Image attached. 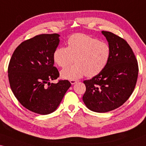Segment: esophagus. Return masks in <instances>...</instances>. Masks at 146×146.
Wrapping results in <instances>:
<instances>
[{
  "instance_id": "1",
  "label": "esophagus",
  "mask_w": 146,
  "mask_h": 146,
  "mask_svg": "<svg viewBox=\"0 0 146 146\" xmlns=\"http://www.w3.org/2000/svg\"><path fill=\"white\" fill-rule=\"evenodd\" d=\"M70 82H71V84H75V83H77V80H70Z\"/></svg>"
}]
</instances>
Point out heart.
Masks as SVG:
<instances>
[{
    "mask_svg": "<svg viewBox=\"0 0 146 146\" xmlns=\"http://www.w3.org/2000/svg\"><path fill=\"white\" fill-rule=\"evenodd\" d=\"M67 45V47L56 48L53 54L54 62L61 68L68 66L74 58L75 64L61 71V77L66 79H78L85 75L88 77H95L109 61L110 45L86 34H73L68 38Z\"/></svg>",
    "mask_w": 146,
    "mask_h": 146,
    "instance_id": "b5f03b06",
    "label": "heart"
}]
</instances>
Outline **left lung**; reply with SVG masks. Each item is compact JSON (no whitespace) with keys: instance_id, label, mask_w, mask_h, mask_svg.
Instances as JSON below:
<instances>
[{"instance_id":"left-lung-1","label":"left lung","mask_w":146,"mask_h":146,"mask_svg":"<svg viewBox=\"0 0 146 146\" xmlns=\"http://www.w3.org/2000/svg\"><path fill=\"white\" fill-rule=\"evenodd\" d=\"M111 48L105 68L92 79L84 81L82 100L96 112H109L119 107L131 96L138 74V62L127 41L110 32L102 31Z\"/></svg>"}]
</instances>
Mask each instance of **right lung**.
<instances>
[{
    "mask_svg": "<svg viewBox=\"0 0 146 146\" xmlns=\"http://www.w3.org/2000/svg\"><path fill=\"white\" fill-rule=\"evenodd\" d=\"M60 36L40 34L23 41L15 48L8 66L9 82L15 98L24 107L39 114L54 112L71 85L68 80L50 82L59 77L53 54Z\"/></svg>",
    "mask_w": 146,
    "mask_h": 146,
    "instance_id": "add662e5",
    "label": "right lung"
}]
</instances>
